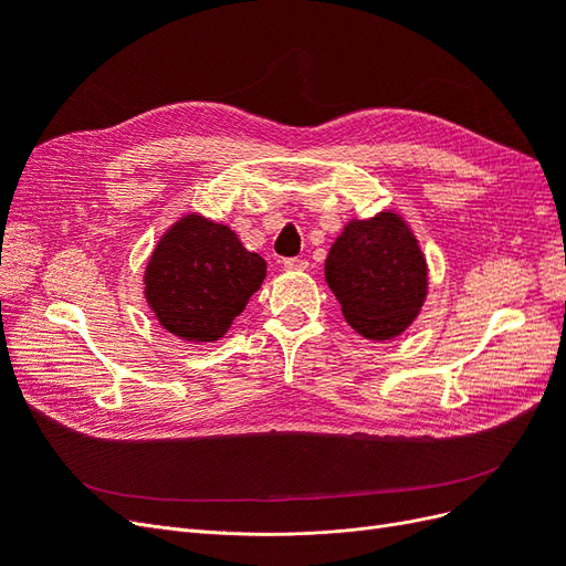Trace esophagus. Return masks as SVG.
Listing matches in <instances>:
<instances>
[{"mask_svg": "<svg viewBox=\"0 0 566 566\" xmlns=\"http://www.w3.org/2000/svg\"><path fill=\"white\" fill-rule=\"evenodd\" d=\"M283 266L287 271H304V269H310V262L300 260V256H287V260H283Z\"/></svg>", "mask_w": 566, "mask_h": 566, "instance_id": "34e87169", "label": "esophagus"}]
</instances>
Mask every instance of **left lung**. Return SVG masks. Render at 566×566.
Here are the masks:
<instances>
[{
    "instance_id": "left-lung-1",
    "label": "left lung",
    "mask_w": 566,
    "mask_h": 566,
    "mask_svg": "<svg viewBox=\"0 0 566 566\" xmlns=\"http://www.w3.org/2000/svg\"><path fill=\"white\" fill-rule=\"evenodd\" d=\"M325 281L352 328L378 342L418 318L430 287L418 238L394 210L347 221L325 260Z\"/></svg>"
}]
</instances>
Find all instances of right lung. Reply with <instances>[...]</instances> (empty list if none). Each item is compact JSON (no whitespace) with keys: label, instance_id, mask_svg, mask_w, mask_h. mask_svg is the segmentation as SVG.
Masks as SVG:
<instances>
[{"label":"right lung","instance_id":"add662e5","mask_svg":"<svg viewBox=\"0 0 566 566\" xmlns=\"http://www.w3.org/2000/svg\"><path fill=\"white\" fill-rule=\"evenodd\" d=\"M264 279L266 262L231 227L188 212L153 248L144 297L165 331L208 345L227 335Z\"/></svg>","mask_w":566,"mask_h":566}]
</instances>
